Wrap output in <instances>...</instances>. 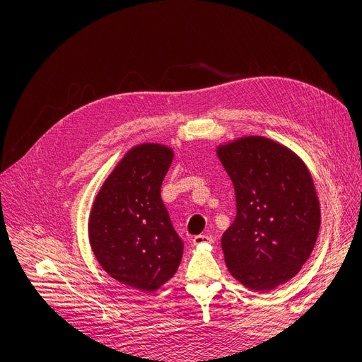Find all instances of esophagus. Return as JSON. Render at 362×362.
<instances>
[{"label":"esophagus","mask_w":362,"mask_h":362,"mask_svg":"<svg viewBox=\"0 0 362 362\" xmlns=\"http://www.w3.org/2000/svg\"><path fill=\"white\" fill-rule=\"evenodd\" d=\"M214 238L211 235H206V234H201V235H196L193 238V244L194 245H201V244H205V243H212Z\"/></svg>","instance_id":"esophagus-1"}]
</instances>
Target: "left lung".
Segmentation results:
<instances>
[{
    "label": "left lung",
    "instance_id": "left-lung-1",
    "mask_svg": "<svg viewBox=\"0 0 362 362\" xmlns=\"http://www.w3.org/2000/svg\"><path fill=\"white\" fill-rule=\"evenodd\" d=\"M235 187L237 216L221 238L231 274L266 291L299 273L313 251L320 209L303 161L264 137L218 148Z\"/></svg>",
    "mask_w": 362,
    "mask_h": 362
}]
</instances>
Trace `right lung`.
<instances>
[{
    "mask_svg": "<svg viewBox=\"0 0 362 362\" xmlns=\"http://www.w3.org/2000/svg\"><path fill=\"white\" fill-rule=\"evenodd\" d=\"M173 151L160 144L129 150L98 193L89 241L103 269L119 283L153 291L177 272L183 241L161 201Z\"/></svg>",
    "mask_w": 362,
    "mask_h": 362,
    "instance_id": "add662e5",
    "label": "right lung"
}]
</instances>
